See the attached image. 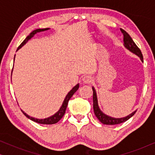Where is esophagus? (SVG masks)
Returning a JSON list of instances; mask_svg holds the SVG:
<instances>
[{
  "label": "esophagus",
  "mask_w": 155,
  "mask_h": 155,
  "mask_svg": "<svg viewBox=\"0 0 155 155\" xmlns=\"http://www.w3.org/2000/svg\"><path fill=\"white\" fill-rule=\"evenodd\" d=\"M82 82H83V83L84 84H90L92 82V78H91L90 76L86 75L82 78Z\"/></svg>",
  "instance_id": "esophagus-1"
}]
</instances>
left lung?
<instances>
[{
    "label": "left lung",
    "mask_w": 155,
    "mask_h": 155,
    "mask_svg": "<svg viewBox=\"0 0 155 155\" xmlns=\"http://www.w3.org/2000/svg\"><path fill=\"white\" fill-rule=\"evenodd\" d=\"M120 31L124 35V46L127 49H128L130 51H131L133 54L137 55V56L140 57V60L143 62V54H142V52L140 48L137 47L136 44L132 38L130 37V35H128V33L126 32V31L124 30L123 29H120ZM93 90V109H94V112L95 116H97V118H98L99 121L102 123L103 124L105 125H116L122 124V123L126 122V120H128L129 118H130L132 116L135 114V112L137 111H133L132 114H129L128 116H127L126 117L120 118H116L111 117V116H109L106 115L103 113L102 111H101L100 109H99V105H98V101H97V93L96 91H95L94 88L92 87Z\"/></svg>",
    "instance_id": "obj_1"
}]
</instances>
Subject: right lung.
<instances>
[{
	"label": "right lung",
	"instance_id": "obj_1",
	"mask_svg": "<svg viewBox=\"0 0 155 155\" xmlns=\"http://www.w3.org/2000/svg\"><path fill=\"white\" fill-rule=\"evenodd\" d=\"M48 29H49V28L37 29H35V30H34L33 31H31V32L29 34V35L26 37V39H25L24 41L22 42V44H21L20 45L18 46V49H17V51L20 49V48L22 47L23 45H25V44H26L27 41H28V40L30 39L31 37H33L34 35H36V34L41 32V31H44L46 30H48ZM78 88H79V84H76V85L72 89L71 91H70V92H68V94L66 95V97H65L64 101H63V104H62V106H61V107L60 108V109H59L58 111V112L55 114L54 115H53L52 116H50V117L44 118V119H38V118L31 117V116L27 115V114L26 113H25V112L23 111L22 110V112L25 114V116H27V118H29V119L31 120H33V121H35L36 123H38V124H47V125L48 124H56V123H58L59 120H60L61 118H62L63 116H64V114L65 113V110H66V108H67V106H68V103L70 99L71 98L72 96H73L74 94H75V92L78 90Z\"/></svg>",
	"mask_w": 155,
	"mask_h": 155
}]
</instances>
